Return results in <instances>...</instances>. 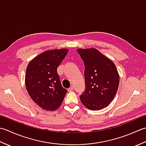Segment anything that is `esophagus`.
Returning <instances> with one entry per match:
<instances>
[{"label":"esophagus","mask_w":146,"mask_h":146,"mask_svg":"<svg viewBox=\"0 0 146 146\" xmlns=\"http://www.w3.org/2000/svg\"><path fill=\"white\" fill-rule=\"evenodd\" d=\"M73 90V86H71V87H70L68 89V92H72Z\"/></svg>","instance_id":"1"}]
</instances>
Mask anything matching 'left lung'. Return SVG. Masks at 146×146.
<instances>
[{
  "label": "left lung",
  "instance_id": "8db88e82",
  "mask_svg": "<svg viewBox=\"0 0 146 146\" xmlns=\"http://www.w3.org/2000/svg\"><path fill=\"white\" fill-rule=\"evenodd\" d=\"M85 65V90L80 96L85 107L98 110L113 100L119 85V75L113 61L95 48L77 49Z\"/></svg>",
  "mask_w": 146,
  "mask_h": 146
}]
</instances>
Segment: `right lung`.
Masks as SVG:
<instances>
[{"mask_svg": "<svg viewBox=\"0 0 146 146\" xmlns=\"http://www.w3.org/2000/svg\"><path fill=\"white\" fill-rule=\"evenodd\" d=\"M68 51V49L47 50L33 58L27 65L26 90L33 102L43 110H56L68 92L61 84L57 68Z\"/></svg>", "mask_w": 146, "mask_h": 146, "instance_id": "1", "label": "right lung"}]
</instances>
